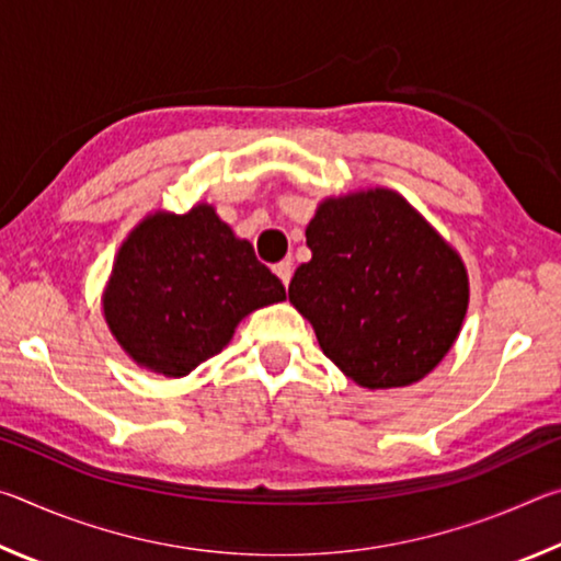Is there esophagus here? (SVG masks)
<instances>
[{
    "mask_svg": "<svg viewBox=\"0 0 561 561\" xmlns=\"http://www.w3.org/2000/svg\"><path fill=\"white\" fill-rule=\"evenodd\" d=\"M274 274H277V277L282 279L284 287H289V282H291V262L289 260H282L279 264H274Z\"/></svg>",
    "mask_w": 561,
    "mask_h": 561,
    "instance_id": "esophagus-1",
    "label": "esophagus"
}]
</instances>
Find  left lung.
Instances as JSON below:
<instances>
[{"mask_svg":"<svg viewBox=\"0 0 561 561\" xmlns=\"http://www.w3.org/2000/svg\"><path fill=\"white\" fill-rule=\"evenodd\" d=\"M311 260L289 284L324 356L360 388L428 376L458 339L470 279L458 250L388 187L324 197L307 225Z\"/></svg>","mask_w":561,"mask_h":561,"instance_id":"8db88e82","label":"left lung"}]
</instances>
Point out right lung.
Listing matches in <instances>:
<instances>
[{
    "label": "right lung",
    "mask_w": 561,
    "mask_h": 561,
    "mask_svg": "<svg viewBox=\"0 0 561 561\" xmlns=\"http://www.w3.org/2000/svg\"><path fill=\"white\" fill-rule=\"evenodd\" d=\"M287 299L282 282L213 205L146 215L118 247L101 297L133 364L183 378L230 344L240 321Z\"/></svg>",
    "instance_id": "right-lung-1"
}]
</instances>
